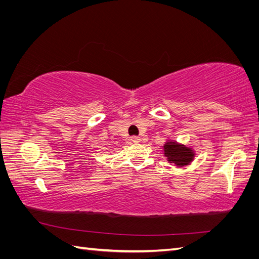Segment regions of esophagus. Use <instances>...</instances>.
I'll use <instances>...</instances> for the list:
<instances>
[{"label": "esophagus", "mask_w": 259, "mask_h": 259, "mask_svg": "<svg viewBox=\"0 0 259 259\" xmlns=\"http://www.w3.org/2000/svg\"><path fill=\"white\" fill-rule=\"evenodd\" d=\"M131 140L134 144H137V143H140V137L139 136H132Z\"/></svg>", "instance_id": "34e87169"}]
</instances>
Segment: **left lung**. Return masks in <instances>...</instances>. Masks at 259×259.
<instances>
[{
    "mask_svg": "<svg viewBox=\"0 0 259 259\" xmlns=\"http://www.w3.org/2000/svg\"><path fill=\"white\" fill-rule=\"evenodd\" d=\"M164 155L169 163H175L177 166H185L191 163L194 158V152L191 148L185 145L167 142L164 145Z\"/></svg>",
    "mask_w": 259,
    "mask_h": 259,
    "instance_id": "1",
    "label": "left lung"
}]
</instances>
